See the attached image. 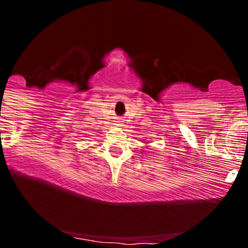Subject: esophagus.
Here are the masks:
<instances>
[{
  "instance_id": "obj_1",
  "label": "esophagus",
  "mask_w": 248,
  "mask_h": 248,
  "mask_svg": "<svg viewBox=\"0 0 248 248\" xmlns=\"http://www.w3.org/2000/svg\"><path fill=\"white\" fill-rule=\"evenodd\" d=\"M122 122H124V121H122L121 119H116L115 124H118V126H122Z\"/></svg>"
}]
</instances>
